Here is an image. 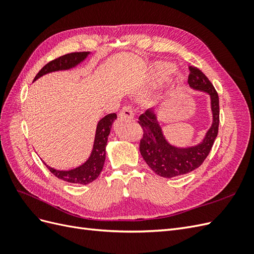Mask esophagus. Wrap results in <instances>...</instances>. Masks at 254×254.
<instances>
[{
  "instance_id": "1",
  "label": "esophagus",
  "mask_w": 254,
  "mask_h": 254,
  "mask_svg": "<svg viewBox=\"0 0 254 254\" xmlns=\"http://www.w3.org/2000/svg\"><path fill=\"white\" fill-rule=\"evenodd\" d=\"M120 117L122 119H133L134 113H133L132 107L130 105H126L123 107L122 110L120 111Z\"/></svg>"
}]
</instances>
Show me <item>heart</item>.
<instances>
[{"label": "heart", "instance_id": "heart-1", "mask_svg": "<svg viewBox=\"0 0 254 254\" xmlns=\"http://www.w3.org/2000/svg\"><path fill=\"white\" fill-rule=\"evenodd\" d=\"M173 70V67L170 64L166 63H158L153 66V75L156 76L157 78L162 79L167 74H170L171 71Z\"/></svg>", "mask_w": 254, "mask_h": 254}]
</instances>
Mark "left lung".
I'll list each match as a JSON object with an SVG mask.
<instances>
[{"instance_id": "8db88e82", "label": "left lung", "mask_w": 254, "mask_h": 254, "mask_svg": "<svg viewBox=\"0 0 254 254\" xmlns=\"http://www.w3.org/2000/svg\"><path fill=\"white\" fill-rule=\"evenodd\" d=\"M188 82L191 88L204 91L211 96L213 124L206 132L202 143L194 147L178 148L168 143L160 128L153 110L149 109L139 117L143 135L140 141V152L145 162L157 175L164 178L181 176L196 170L209 156L216 139L219 126V98L209 78L196 66H189Z\"/></svg>"}]
</instances>
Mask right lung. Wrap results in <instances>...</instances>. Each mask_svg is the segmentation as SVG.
<instances>
[{"instance_id":"right-lung-1","label":"right lung","mask_w":254,"mask_h":254,"mask_svg":"<svg viewBox=\"0 0 254 254\" xmlns=\"http://www.w3.org/2000/svg\"><path fill=\"white\" fill-rule=\"evenodd\" d=\"M88 52H76L65 54V55L54 59L50 61L49 64H45L41 70L38 72L34 80L41 77L42 75L47 73L60 70H67V68H71L75 65H77L88 56ZM115 119H117V114L109 113L98 122L93 150H92L91 156L86 163L71 171H56L45 164L48 167V170L54 176H56L58 179L70 183L88 184L92 181H94L103 171L106 159V145L107 141H108V135L110 133L112 123Z\"/></svg>"}]
</instances>
